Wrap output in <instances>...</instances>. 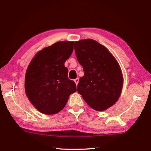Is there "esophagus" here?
<instances>
[{"mask_svg": "<svg viewBox=\"0 0 151 151\" xmlns=\"http://www.w3.org/2000/svg\"><path fill=\"white\" fill-rule=\"evenodd\" d=\"M74 81H75L76 85H78V82H79V79H78V78H76V79L74 80Z\"/></svg>", "mask_w": 151, "mask_h": 151, "instance_id": "1", "label": "esophagus"}]
</instances>
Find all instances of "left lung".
I'll return each mask as SVG.
<instances>
[{
    "label": "left lung",
    "mask_w": 151,
    "mask_h": 151,
    "mask_svg": "<svg viewBox=\"0 0 151 151\" xmlns=\"http://www.w3.org/2000/svg\"><path fill=\"white\" fill-rule=\"evenodd\" d=\"M75 50L84 73L79 79L78 93L94 110L111 107L119 99L123 86L118 61L106 47L92 39L76 41Z\"/></svg>",
    "instance_id": "obj_1"
}]
</instances>
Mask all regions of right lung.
<instances>
[{"label":"right lung","mask_w":151,"mask_h":151,"mask_svg":"<svg viewBox=\"0 0 151 151\" xmlns=\"http://www.w3.org/2000/svg\"><path fill=\"white\" fill-rule=\"evenodd\" d=\"M73 41H60L37 52L25 78L26 95L41 113H58L65 106L76 84L68 78L64 63L73 51Z\"/></svg>","instance_id":"right-lung-1"}]
</instances>
